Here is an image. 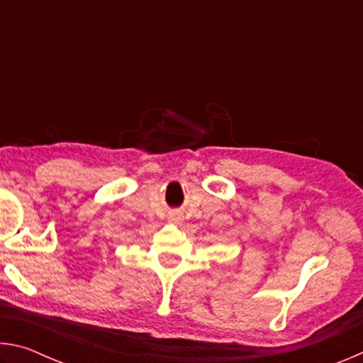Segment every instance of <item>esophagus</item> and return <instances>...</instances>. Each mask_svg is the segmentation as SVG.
Listing matches in <instances>:
<instances>
[{"mask_svg":"<svg viewBox=\"0 0 363 363\" xmlns=\"http://www.w3.org/2000/svg\"><path fill=\"white\" fill-rule=\"evenodd\" d=\"M169 218H171V220H173V223H181V220H182V216L179 213H173Z\"/></svg>","mask_w":363,"mask_h":363,"instance_id":"esophagus-1","label":"esophagus"}]
</instances>
